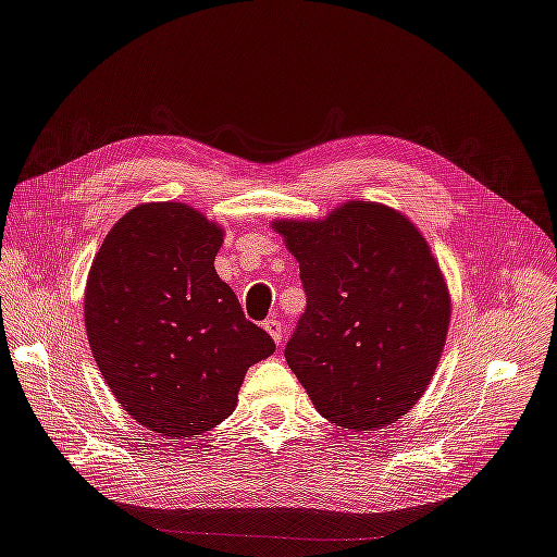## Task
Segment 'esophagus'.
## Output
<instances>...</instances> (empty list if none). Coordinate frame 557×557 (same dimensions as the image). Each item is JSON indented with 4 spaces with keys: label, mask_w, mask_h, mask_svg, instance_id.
I'll return each mask as SVG.
<instances>
[{
    "label": "esophagus",
    "mask_w": 557,
    "mask_h": 557,
    "mask_svg": "<svg viewBox=\"0 0 557 557\" xmlns=\"http://www.w3.org/2000/svg\"><path fill=\"white\" fill-rule=\"evenodd\" d=\"M263 330L269 332L273 336V342L280 346L282 344V336H284V330H282V323L277 319H269L263 321Z\"/></svg>",
    "instance_id": "34e87169"
}]
</instances>
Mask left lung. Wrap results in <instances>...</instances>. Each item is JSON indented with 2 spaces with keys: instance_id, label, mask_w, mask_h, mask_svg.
Wrapping results in <instances>:
<instances>
[{
  "instance_id": "obj_1",
  "label": "left lung",
  "mask_w": 557,
  "mask_h": 557,
  "mask_svg": "<svg viewBox=\"0 0 557 557\" xmlns=\"http://www.w3.org/2000/svg\"><path fill=\"white\" fill-rule=\"evenodd\" d=\"M273 227L300 263L307 296L286 364L327 421L352 432L394 423L423 396L450 323L425 238L375 202Z\"/></svg>"
}]
</instances>
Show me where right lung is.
I'll return each instance as SVG.
<instances>
[{
  "label": "right lung",
  "instance_id": "1",
  "mask_svg": "<svg viewBox=\"0 0 557 557\" xmlns=\"http://www.w3.org/2000/svg\"><path fill=\"white\" fill-rule=\"evenodd\" d=\"M223 230L182 202L138 205L95 255L86 282L88 344L129 417L163 437L225 421L246 371L275 352L215 275Z\"/></svg>",
  "mask_w": 557,
  "mask_h": 557
}]
</instances>
